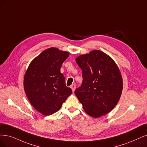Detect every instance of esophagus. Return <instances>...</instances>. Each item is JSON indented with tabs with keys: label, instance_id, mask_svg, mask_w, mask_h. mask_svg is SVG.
I'll return each mask as SVG.
<instances>
[{
	"label": "esophagus",
	"instance_id": "34e87169",
	"mask_svg": "<svg viewBox=\"0 0 147 147\" xmlns=\"http://www.w3.org/2000/svg\"><path fill=\"white\" fill-rule=\"evenodd\" d=\"M70 87H71V88L72 89V91L74 92L75 89H76V85L75 84H72L71 85Z\"/></svg>",
	"mask_w": 147,
	"mask_h": 147
}]
</instances>
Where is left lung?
<instances>
[{"label": "left lung", "instance_id": "1", "mask_svg": "<svg viewBox=\"0 0 147 147\" xmlns=\"http://www.w3.org/2000/svg\"><path fill=\"white\" fill-rule=\"evenodd\" d=\"M76 62L82 71V85L74 93L85 111L91 117L107 115L116 107L121 96V74L112 58L93 50L78 56Z\"/></svg>", "mask_w": 147, "mask_h": 147}]
</instances>
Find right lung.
Here are the masks:
<instances>
[{"instance_id": "obj_1", "label": "right lung", "mask_w": 147, "mask_h": 147, "mask_svg": "<svg viewBox=\"0 0 147 147\" xmlns=\"http://www.w3.org/2000/svg\"><path fill=\"white\" fill-rule=\"evenodd\" d=\"M69 53L52 47L32 60L24 76L26 95L35 109L45 116L51 115L61 108L72 93L65 85L60 71Z\"/></svg>"}]
</instances>
